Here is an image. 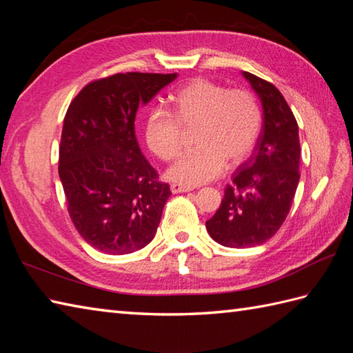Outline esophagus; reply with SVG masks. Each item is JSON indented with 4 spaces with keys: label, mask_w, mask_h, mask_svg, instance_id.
<instances>
[{
    "label": "esophagus",
    "mask_w": 353,
    "mask_h": 353,
    "mask_svg": "<svg viewBox=\"0 0 353 353\" xmlns=\"http://www.w3.org/2000/svg\"><path fill=\"white\" fill-rule=\"evenodd\" d=\"M170 188H171L172 194H181V192H190V191H192L191 186L181 185V183H172Z\"/></svg>",
    "instance_id": "1"
}]
</instances>
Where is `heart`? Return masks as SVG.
<instances>
[{
	"label": "heart",
	"instance_id": "heart-1",
	"mask_svg": "<svg viewBox=\"0 0 353 353\" xmlns=\"http://www.w3.org/2000/svg\"><path fill=\"white\" fill-rule=\"evenodd\" d=\"M176 117L153 110L147 118L145 141L162 161L176 159L183 144V127L192 129L194 152L183 154L168 170L170 181L186 186L219 177L226 168L245 161L261 132V110L254 97L244 89L196 79L172 95Z\"/></svg>",
	"mask_w": 353,
	"mask_h": 353
}]
</instances>
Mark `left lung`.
Returning a JSON list of instances; mask_svg holds the SVG:
<instances>
[{"instance_id": "1", "label": "left lung", "mask_w": 353, "mask_h": 353, "mask_svg": "<svg viewBox=\"0 0 353 353\" xmlns=\"http://www.w3.org/2000/svg\"><path fill=\"white\" fill-rule=\"evenodd\" d=\"M243 77L262 106V130L250 161L243 163L224 190L219 211L206 221L209 235L232 249L268 241L287 219L301 174L299 127L274 85L250 72Z\"/></svg>"}]
</instances>
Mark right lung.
Returning <instances> with one entry per match:
<instances>
[{
    "instance_id": "1",
    "label": "right lung",
    "mask_w": 353,
    "mask_h": 353,
    "mask_svg": "<svg viewBox=\"0 0 353 353\" xmlns=\"http://www.w3.org/2000/svg\"><path fill=\"white\" fill-rule=\"evenodd\" d=\"M177 79L125 72L91 81L70 104L59 148V177L77 232L94 249L127 254L156 235L168 183L157 181L134 137L139 104Z\"/></svg>"
}]
</instances>
